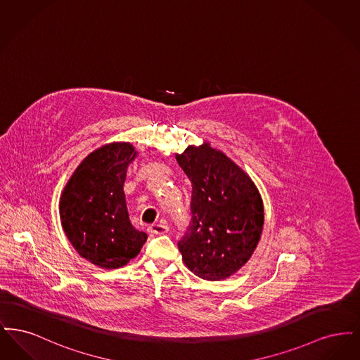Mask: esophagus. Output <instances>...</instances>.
<instances>
[{"instance_id":"obj_1","label":"esophagus","mask_w":360,"mask_h":360,"mask_svg":"<svg viewBox=\"0 0 360 360\" xmlns=\"http://www.w3.org/2000/svg\"><path fill=\"white\" fill-rule=\"evenodd\" d=\"M147 231H148L150 233H153V235H165V233L169 232V226H167L166 224L160 221V223L158 224H151Z\"/></svg>"}]
</instances>
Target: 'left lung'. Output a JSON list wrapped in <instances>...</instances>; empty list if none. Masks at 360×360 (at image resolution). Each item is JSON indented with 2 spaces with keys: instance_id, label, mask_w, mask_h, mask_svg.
<instances>
[{
  "instance_id": "obj_1",
  "label": "left lung",
  "mask_w": 360,
  "mask_h": 360,
  "mask_svg": "<svg viewBox=\"0 0 360 360\" xmlns=\"http://www.w3.org/2000/svg\"><path fill=\"white\" fill-rule=\"evenodd\" d=\"M191 182V220L178 241L191 273L221 281L254 254L264 223L263 201L252 179L226 155L204 143L175 154Z\"/></svg>"
}]
</instances>
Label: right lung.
I'll return each mask as SVG.
<instances>
[{
	"label": "right lung",
	"instance_id": "right-lung-1",
	"mask_svg": "<svg viewBox=\"0 0 360 360\" xmlns=\"http://www.w3.org/2000/svg\"><path fill=\"white\" fill-rule=\"evenodd\" d=\"M136 154L129 143L97 148L81 162L60 195V221L70 243L81 257L106 270L125 266L147 240L129 221L124 194L127 170Z\"/></svg>",
	"mask_w": 360,
	"mask_h": 360
}]
</instances>
